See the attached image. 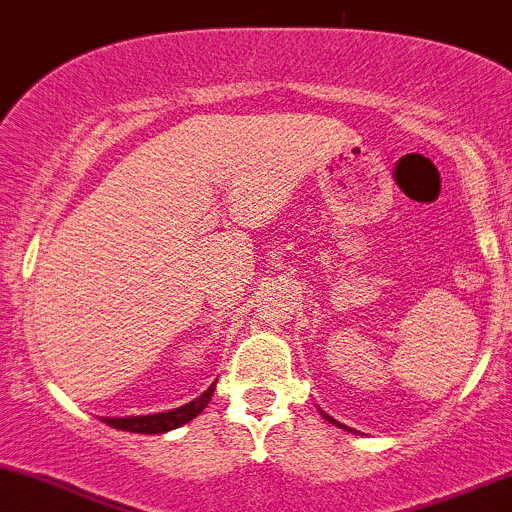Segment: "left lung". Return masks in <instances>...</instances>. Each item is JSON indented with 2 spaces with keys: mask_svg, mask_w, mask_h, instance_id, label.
Wrapping results in <instances>:
<instances>
[{
  "mask_svg": "<svg viewBox=\"0 0 512 512\" xmlns=\"http://www.w3.org/2000/svg\"><path fill=\"white\" fill-rule=\"evenodd\" d=\"M322 416H325V419H327V421H330V424H337L339 428H346L344 424H339V421H334V419H332V416H327V414H325V411H322ZM349 431H351V428H349Z\"/></svg>",
  "mask_w": 512,
  "mask_h": 512,
  "instance_id": "8db88e82",
  "label": "left lung"
}]
</instances>
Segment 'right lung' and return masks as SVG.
<instances>
[{
  "label": "right lung",
  "instance_id": "obj_1",
  "mask_svg": "<svg viewBox=\"0 0 512 512\" xmlns=\"http://www.w3.org/2000/svg\"><path fill=\"white\" fill-rule=\"evenodd\" d=\"M216 383L209 387L204 395H199L192 402L182 404L178 409L170 411H161V414H146V416H125V419H105L103 424L120 428V431H129V433H166L173 431V428H180L187 421H192L195 416H199L204 411V407L211 402V395H214Z\"/></svg>",
  "mask_w": 512,
  "mask_h": 512
}]
</instances>
